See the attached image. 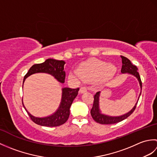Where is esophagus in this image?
<instances>
[{"label":"esophagus","instance_id":"esophagus-1","mask_svg":"<svg viewBox=\"0 0 157 157\" xmlns=\"http://www.w3.org/2000/svg\"><path fill=\"white\" fill-rule=\"evenodd\" d=\"M87 88H86V86H83V87H81L80 89H79V93H80V94H83V93L87 92Z\"/></svg>","mask_w":157,"mask_h":157}]
</instances>
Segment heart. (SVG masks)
Listing matches in <instances>:
<instances>
[{
  "instance_id": "b5f03b06",
  "label": "heart",
  "mask_w": 157,
  "mask_h": 157,
  "mask_svg": "<svg viewBox=\"0 0 157 157\" xmlns=\"http://www.w3.org/2000/svg\"><path fill=\"white\" fill-rule=\"evenodd\" d=\"M117 72V68L115 65L93 59L79 66L77 71L70 73L69 76L78 79L95 80L100 84H106L114 78Z\"/></svg>"
}]
</instances>
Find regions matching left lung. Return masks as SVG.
Wrapping results in <instances>:
<instances>
[{
	"label": "left lung",
	"instance_id": "left-lung-1",
	"mask_svg": "<svg viewBox=\"0 0 157 157\" xmlns=\"http://www.w3.org/2000/svg\"><path fill=\"white\" fill-rule=\"evenodd\" d=\"M121 57L122 59V64H123L121 72L122 73H129V74H131L132 75H134V77H136L139 82L140 86V88L142 90V82H141L140 76L139 73L138 72V68L136 67V66L133 65L131 63V61H130L128 58H126L123 56H121ZM100 95H101V92H96V94L94 95V103H93V106L90 111V113L93 119H94L96 122L101 123V124L108 125V124H114V123H119L120 121H123V120L125 119L126 118H128L129 115H131L132 114V113L134 111V110L136 107V105H137L139 98L141 95V92L140 93L137 102L136 103V105H134V106L133 107L132 110H130L128 113H125L124 115H121V116H115V117L109 116L102 113L99 106Z\"/></svg>",
	"mask_w": 157,
	"mask_h": 157
}]
</instances>
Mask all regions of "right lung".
<instances>
[{"mask_svg":"<svg viewBox=\"0 0 157 157\" xmlns=\"http://www.w3.org/2000/svg\"><path fill=\"white\" fill-rule=\"evenodd\" d=\"M65 64V62L64 61H59L53 59H48L44 63L35 64L31 67L28 72L26 73L23 79V83L28 77L32 74L37 73H45L52 75L58 82L63 84L65 79V72L64 71ZM79 90V88L76 89L63 88L61 101L59 108L52 115L44 117H38L31 115L25 109L23 102L22 104L29 117L36 124L46 127L59 126L64 124L67 121L70 114V106L73 100L78 94Z\"/></svg>","mask_w":157,"mask_h":157,"instance_id":"1","label":"right lung"}]
</instances>
